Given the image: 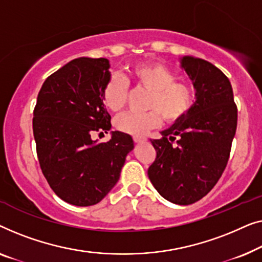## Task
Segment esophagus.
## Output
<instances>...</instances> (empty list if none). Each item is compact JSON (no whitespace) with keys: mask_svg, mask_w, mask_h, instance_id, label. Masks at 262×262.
Returning a JSON list of instances; mask_svg holds the SVG:
<instances>
[{"mask_svg":"<svg viewBox=\"0 0 262 262\" xmlns=\"http://www.w3.org/2000/svg\"><path fill=\"white\" fill-rule=\"evenodd\" d=\"M133 140H134V142L140 143V142L146 141L147 138H146L145 135H134V136H133Z\"/></svg>","mask_w":262,"mask_h":262,"instance_id":"1","label":"esophagus"}]
</instances>
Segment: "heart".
I'll return each mask as SVG.
<instances>
[{"instance_id": "b5f03b06", "label": "heart", "mask_w": 262, "mask_h": 262, "mask_svg": "<svg viewBox=\"0 0 262 262\" xmlns=\"http://www.w3.org/2000/svg\"><path fill=\"white\" fill-rule=\"evenodd\" d=\"M129 83L149 91L145 113H124L115 120L120 132L132 135H145L152 128L165 122L176 123L183 120L193 108L196 91L190 83L177 80V75L160 62H143L133 66ZM129 97V84L120 76H113L102 90L104 105L114 113L120 112Z\"/></svg>"}]
</instances>
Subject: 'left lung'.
Instances as JSON below:
<instances>
[{
	"label": "left lung",
	"instance_id": "obj_1",
	"mask_svg": "<svg viewBox=\"0 0 262 262\" xmlns=\"http://www.w3.org/2000/svg\"><path fill=\"white\" fill-rule=\"evenodd\" d=\"M197 101L191 112L150 140L157 152L148 178L165 200L189 205L208 194L228 164L237 126V106L228 77L211 62L184 57Z\"/></svg>",
	"mask_w": 262,
	"mask_h": 262
}]
</instances>
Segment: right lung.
<instances>
[{
	"instance_id": "obj_1",
	"label": "right lung",
	"mask_w": 262,
	"mask_h": 262,
	"mask_svg": "<svg viewBox=\"0 0 262 262\" xmlns=\"http://www.w3.org/2000/svg\"><path fill=\"white\" fill-rule=\"evenodd\" d=\"M105 58H77L47 77L33 110V134L42 174L59 198L77 206L97 204L115 186L130 135L113 132L102 90L110 79Z\"/></svg>"
}]
</instances>
